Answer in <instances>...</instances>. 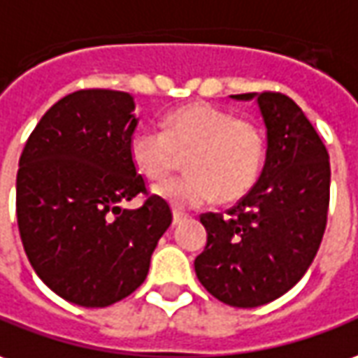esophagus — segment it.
Segmentation results:
<instances>
[{"instance_id": "obj_1", "label": "esophagus", "mask_w": 358, "mask_h": 358, "mask_svg": "<svg viewBox=\"0 0 358 358\" xmlns=\"http://www.w3.org/2000/svg\"><path fill=\"white\" fill-rule=\"evenodd\" d=\"M185 220H187V216H185V214H181V212H173V226H179V224Z\"/></svg>"}]
</instances>
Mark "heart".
<instances>
[{
    "label": "heart",
    "instance_id": "obj_1",
    "mask_svg": "<svg viewBox=\"0 0 358 358\" xmlns=\"http://www.w3.org/2000/svg\"><path fill=\"white\" fill-rule=\"evenodd\" d=\"M187 155L189 173L155 187L177 210L238 201L257 183L265 162V134L257 122L236 118L208 103L171 110L162 130L142 127L130 138V157L148 181H164Z\"/></svg>",
    "mask_w": 358,
    "mask_h": 358
}]
</instances>
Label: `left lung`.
I'll return each instance as SVG.
<instances>
[{
  "mask_svg": "<svg viewBox=\"0 0 358 358\" xmlns=\"http://www.w3.org/2000/svg\"><path fill=\"white\" fill-rule=\"evenodd\" d=\"M255 99L267 127V157L257 183L224 214L206 212V248L194 271L212 296L255 308L282 296L304 277L324 238L329 208V154L294 101L277 93Z\"/></svg>",
  "mask_w": 358,
  "mask_h": 358,
  "instance_id": "8db88e82",
  "label": "left lung"
}]
</instances>
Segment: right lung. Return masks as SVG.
Masks as SVG:
<instances>
[{
  "label": "right lung",
  "mask_w": 358,
  "mask_h": 358,
  "mask_svg": "<svg viewBox=\"0 0 358 358\" xmlns=\"http://www.w3.org/2000/svg\"><path fill=\"white\" fill-rule=\"evenodd\" d=\"M134 97L80 90L34 127L17 171V224L46 287L71 304L105 308L146 280L150 259L173 220L130 157ZM147 196L136 211L120 202Z\"/></svg>",
  "instance_id": "1"
}]
</instances>
